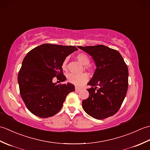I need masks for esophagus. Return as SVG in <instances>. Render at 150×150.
Returning a JSON list of instances; mask_svg holds the SVG:
<instances>
[{
	"mask_svg": "<svg viewBox=\"0 0 150 150\" xmlns=\"http://www.w3.org/2000/svg\"><path fill=\"white\" fill-rule=\"evenodd\" d=\"M81 89L79 88H77V87L75 88V91H81Z\"/></svg>",
	"mask_w": 150,
	"mask_h": 150,
	"instance_id": "obj_1",
	"label": "esophagus"
}]
</instances>
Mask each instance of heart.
<instances>
[{
    "label": "heart",
    "instance_id": "1",
    "mask_svg": "<svg viewBox=\"0 0 150 150\" xmlns=\"http://www.w3.org/2000/svg\"><path fill=\"white\" fill-rule=\"evenodd\" d=\"M76 58L78 60V61L81 63L82 65L86 66V68H88V65L90 64V60L89 57L84 53H79L76 56ZM68 59L66 58L62 62V68L63 70L67 69V64H68ZM68 81L70 83L74 84L77 86H81L82 84H84L88 81V76L86 73H83L81 75H75L70 73L68 75Z\"/></svg>",
    "mask_w": 150,
    "mask_h": 150
}]
</instances>
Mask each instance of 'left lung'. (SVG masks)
Wrapping results in <instances>:
<instances>
[{"label":"left lung","mask_w":150,"mask_h":150,"mask_svg":"<svg viewBox=\"0 0 150 150\" xmlns=\"http://www.w3.org/2000/svg\"><path fill=\"white\" fill-rule=\"evenodd\" d=\"M92 57L97 68L88 82L89 97L82 107L89 115L104 119L115 114L128 87V69L118 51L106 46H77Z\"/></svg>","instance_id":"1"}]
</instances>
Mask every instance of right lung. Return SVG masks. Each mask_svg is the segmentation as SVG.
Listing matches in <instances>:
<instances>
[{"instance_id":"obj_1","label":"right lung","mask_w":150,"mask_h":150,"mask_svg":"<svg viewBox=\"0 0 150 150\" xmlns=\"http://www.w3.org/2000/svg\"><path fill=\"white\" fill-rule=\"evenodd\" d=\"M75 46L44 44L28 52L18 75L21 97L27 108L35 115L47 118L61 109L66 97L75 91L70 83L57 85L53 79L66 81L62 62Z\"/></svg>"}]
</instances>
